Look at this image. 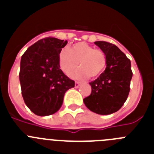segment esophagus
I'll return each mask as SVG.
<instances>
[{
  "mask_svg": "<svg viewBox=\"0 0 154 154\" xmlns=\"http://www.w3.org/2000/svg\"><path fill=\"white\" fill-rule=\"evenodd\" d=\"M80 84H81V82H80L75 81V88H79L80 85Z\"/></svg>",
  "mask_w": 154,
  "mask_h": 154,
  "instance_id": "1",
  "label": "esophagus"
}]
</instances>
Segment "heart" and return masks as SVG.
Here are the masks:
<instances>
[{
    "mask_svg": "<svg viewBox=\"0 0 154 154\" xmlns=\"http://www.w3.org/2000/svg\"><path fill=\"white\" fill-rule=\"evenodd\" d=\"M80 69L71 74L72 78L82 79L89 76L96 78L106 66V56L102 50L95 48L85 42H78L72 47L65 48L58 55V63L63 72L69 75L78 66Z\"/></svg>",
    "mask_w": 154,
    "mask_h": 154,
    "instance_id": "obj_1",
    "label": "heart"
}]
</instances>
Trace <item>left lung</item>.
<instances>
[{
	"label": "left lung",
	"mask_w": 154,
	"mask_h": 154,
	"mask_svg": "<svg viewBox=\"0 0 154 154\" xmlns=\"http://www.w3.org/2000/svg\"><path fill=\"white\" fill-rule=\"evenodd\" d=\"M106 56V68L96 80L89 82L92 92L83 99L86 107L100 115L117 112L127 99L133 72L130 60L117 46L96 42Z\"/></svg>",
	"instance_id": "8db88e82"
}]
</instances>
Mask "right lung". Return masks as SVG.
Returning <instances> with one entry per match:
<instances>
[{
  "label": "right lung",
  "instance_id": "obj_1",
  "mask_svg": "<svg viewBox=\"0 0 154 154\" xmlns=\"http://www.w3.org/2000/svg\"><path fill=\"white\" fill-rule=\"evenodd\" d=\"M67 41L48 37L30 46L21 59L19 79L27 106L35 115L45 116L62 106L65 92L75 82L60 69L58 55Z\"/></svg>",
  "mask_w": 154,
  "mask_h": 154
}]
</instances>
